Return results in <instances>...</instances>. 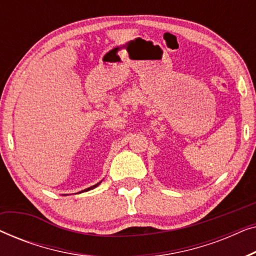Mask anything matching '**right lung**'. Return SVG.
I'll return each mask as SVG.
<instances>
[{
    "label": "right lung",
    "instance_id": "right-lung-1",
    "mask_svg": "<svg viewBox=\"0 0 256 256\" xmlns=\"http://www.w3.org/2000/svg\"><path fill=\"white\" fill-rule=\"evenodd\" d=\"M98 185H99V183L98 184H96V185H93V186H90V188H86V190H84V191H88V190H92V188H96Z\"/></svg>",
    "mask_w": 256,
    "mask_h": 256
}]
</instances>
